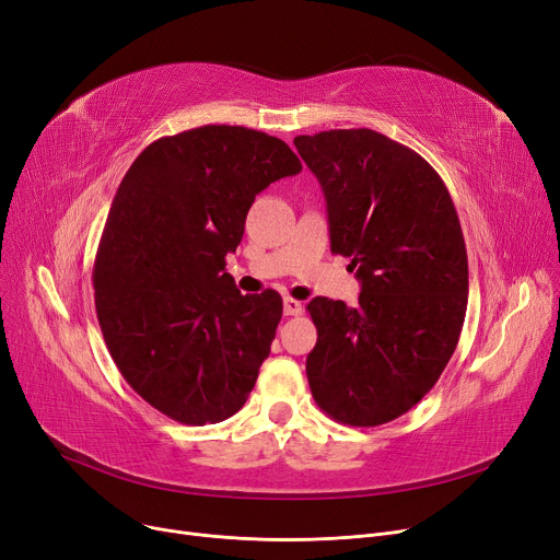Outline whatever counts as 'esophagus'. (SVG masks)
Wrapping results in <instances>:
<instances>
[{"label":"esophagus","instance_id":"34e87169","mask_svg":"<svg viewBox=\"0 0 560 560\" xmlns=\"http://www.w3.org/2000/svg\"><path fill=\"white\" fill-rule=\"evenodd\" d=\"M283 313L285 315H300L302 313V302L292 300V298H283Z\"/></svg>","mask_w":560,"mask_h":560}]
</instances>
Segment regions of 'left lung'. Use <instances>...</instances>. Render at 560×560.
Instances as JSON below:
<instances>
[{"label":"left lung","mask_w":560,"mask_h":560,"mask_svg":"<svg viewBox=\"0 0 560 560\" xmlns=\"http://www.w3.org/2000/svg\"><path fill=\"white\" fill-rule=\"evenodd\" d=\"M327 199L331 252L351 258L359 304L308 302L317 406L349 427L386 424L443 374L467 308V252L454 201L413 150L372 129L298 136Z\"/></svg>","instance_id":"obj_1"}]
</instances>
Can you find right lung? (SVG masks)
Masks as SVG:
<instances>
[{
    "mask_svg": "<svg viewBox=\"0 0 560 560\" xmlns=\"http://www.w3.org/2000/svg\"><path fill=\"white\" fill-rule=\"evenodd\" d=\"M302 172L262 131L209 125L144 147L100 241L97 319L127 384L182 424L238 413L283 313L277 290L241 295L224 270L260 190Z\"/></svg>",
    "mask_w": 560,
    "mask_h": 560,
    "instance_id": "add662e5",
    "label": "right lung"
}]
</instances>
